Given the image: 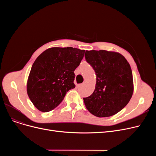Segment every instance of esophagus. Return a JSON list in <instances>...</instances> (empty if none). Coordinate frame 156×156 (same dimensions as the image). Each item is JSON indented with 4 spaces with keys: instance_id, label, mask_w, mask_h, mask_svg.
Segmentation results:
<instances>
[{
    "instance_id": "1",
    "label": "esophagus",
    "mask_w": 156,
    "mask_h": 156,
    "mask_svg": "<svg viewBox=\"0 0 156 156\" xmlns=\"http://www.w3.org/2000/svg\"><path fill=\"white\" fill-rule=\"evenodd\" d=\"M81 86H82V84H78V85H77V87H78V88H79V87H81Z\"/></svg>"
}]
</instances>
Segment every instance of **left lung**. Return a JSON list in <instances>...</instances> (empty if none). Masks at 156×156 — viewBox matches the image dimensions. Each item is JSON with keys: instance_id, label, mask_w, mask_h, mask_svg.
Listing matches in <instances>:
<instances>
[{"instance_id": "left-lung-1", "label": "left lung", "mask_w": 156, "mask_h": 156, "mask_svg": "<svg viewBox=\"0 0 156 156\" xmlns=\"http://www.w3.org/2000/svg\"><path fill=\"white\" fill-rule=\"evenodd\" d=\"M85 57L97 78L94 92L83 98L87 109L97 117L114 115L125 107L133 95L129 63L121 54L104 50L86 51Z\"/></svg>"}]
</instances>
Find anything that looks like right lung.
Here are the masks:
<instances>
[{
    "label": "right lung",
    "mask_w": 156,
    "mask_h": 156,
    "mask_svg": "<svg viewBox=\"0 0 156 156\" xmlns=\"http://www.w3.org/2000/svg\"><path fill=\"white\" fill-rule=\"evenodd\" d=\"M84 54L85 50L76 48L52 47L37 57L30 73L27 93L39 111L53 110L69 90L75 87L74 71Z\"/></svg>",
    "instance_id": "obj_1"
}]
</instances>
